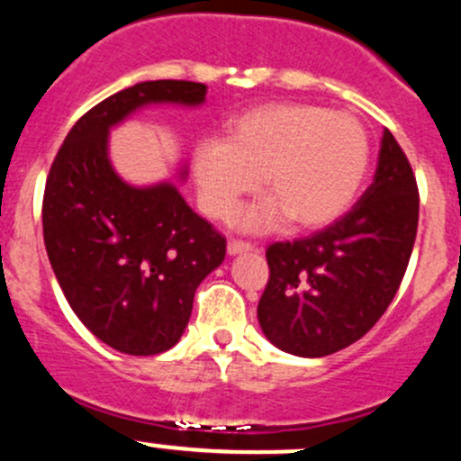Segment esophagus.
Masks as SVG:
<instances>
[{
	"instance_id": "1",
	"label": "esophagus",
	"mask_w": 461,
	"mask_h": 461,
	"mask_svg": "<svg viewBox=\"0 0 461 461\" xmlns=\"http://www.w3.org/2000/svg\"><path fill=\"white\" fill-rule=\"evenodd\" d=\"M245 251H251L249 242H245V240H230V242H227V254H230V256L245 254Z\"/></svg>"
}]
</instances>
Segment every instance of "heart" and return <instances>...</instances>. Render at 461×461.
Masks as SVG:
<instances>
[{
	"label": "heart",
	"instance_id": "1",
	"mask_svg": "<svg viewBox=\"0 0 461 461\" xmlns=\"http://www.w3.org/2000/svg\"><path fill=\"white\" fill-rule=\"evenodd\" d=\"M370 164V140L350 113L320 104L273 103L227 126V140H203L192 153L199 205L227 221L242 199L269 194L240 216V227L265 231L291 219L297 230L335 222L357 196Z\"/></svg>",
	"mask_w": 461,
	"mask_h": 461
}]
</instances>
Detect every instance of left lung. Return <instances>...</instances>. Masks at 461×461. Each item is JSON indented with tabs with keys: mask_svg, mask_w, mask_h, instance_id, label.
<instances>
[{
	"mask_svg": "<svg viewBox=\"0 0 461 461\" xmlns=\"http://www.w3.org/2000/svg\"><path fill=\"white\" fill-rule=\"evenodd\" d=\"M418 185L396 138L383 131L372 185L317 234L267 249L262 332L295 357H326L358 341L401 286L418 231Z\"/></svg>",
	"mask_w": 461,
	"mask_h": 461,
	"instance_id": "left-lung-1",
	"label": "left lung"
}]
</instances>
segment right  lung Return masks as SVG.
<instances>
[{
  "instance_id": "1",
  "label": "right lung",
  "mask_w": 461,
  "mask_h": 461,
  "mask_svg": "<svg viewBox=\"0 0 461 461\" xmlns=\"http://www.w3.org/2000/svg\"><path fill=\"white\" fill-rule=\"evenodd\" d=\"M205 94L203 83L149 80L109 95L72 126L45 181L54 276L78 320L118 352L149 357L179 341L196 286L225 260V239L170 181L126 184L109 133L149 104L201 107Z\"/></svg>"
}]
</instances>
